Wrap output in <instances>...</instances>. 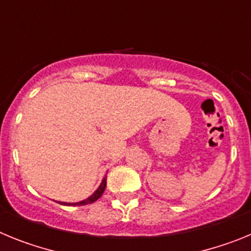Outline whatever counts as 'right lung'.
<instances>
[{"label": "right lung", "mask_w": 251, "mask_h": 251, "mask_svg": "<svg viewBox=\"0 0 251 251\" xmlns=\"http://www.w3.org/2000/svg\"><path fill=\"white\" fill-rule=\"evenodd\" d=\"M105 187H106V177L105 178H103V181H101V183H100V186H99L98 188H97V191L94 192V194L92 195V196H89L88 197V199H85V200H83V201H79V202H59V203H61V205H66V206H83V205H88V203H93L94 202V201H97L99 199V197L101 196V195H103V192H104V190H105Z\"/></svg>", "instance_id": "obj_1"}]
</instances>
